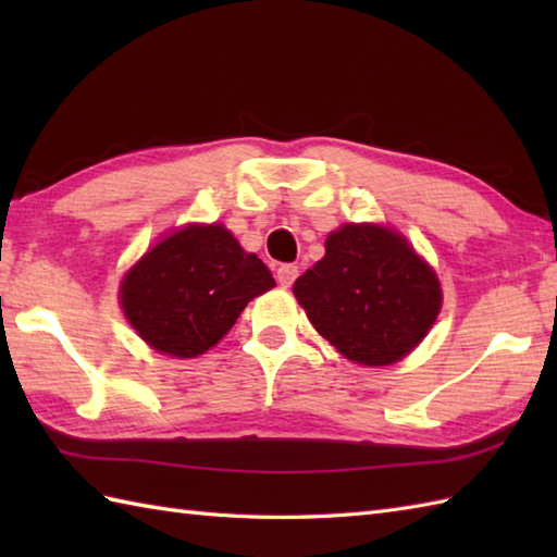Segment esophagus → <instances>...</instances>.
Returning <instances> with one entry per match:
<instances>
[{"label": "esophagus", "instance_id": "esophagus-1", "mask_svg": "<svg viewBox=\"0 0 557 557\" xmlns=\"http://www.w3.org/2000/svg\"><path fill=\"white\" fill-rule=\"evenodd\" d=\"M297 275H299V268L294 263H285V265L277 268V282L282 287H289L292 282L297 280Z\"/></svg>", "mask_w": 557, "mask_h": 557}]
</instances>
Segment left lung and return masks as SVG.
I'll list each match as a JSON object with an SVG mask.
<instances>
[{"mask_svg": "<svg viewBox=\"0 0 557 557\" xmlns=\"http://www.w3.org/2000/svg\"><path fill=\"white\" fill-rule=\"evenodd\" d=\"M294 297L330 345L363 366L409 354L443 304L435 272L405 236L377 224L330 234L325 256L294 282Z\"/></svg>", "mask_w": 557, "mask_h": 557, "instance_id": "1", "label": "left lung"}]
</instances>
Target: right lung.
I'll use <instances>...</instances> for the list:
<instances>
[{
  "instance_id": "1",
  "label": "right lung",
  "mask_w": 557,
  "mask_h": 557,
  "mask_svg": "<svg viewBox=\"0 0 557 557\" xmlns=\"http://www.w3.org/2000/svg\"><path fill=\"white\" fill-rule=\"evenodd\" d=\"M272 287L268 265L222 224H191L126 272L122 309L152 349L191 359L218 345L246 304Z\"/></svg>"
}]
</instances>
